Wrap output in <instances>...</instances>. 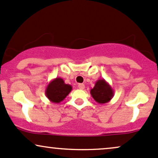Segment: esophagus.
Returning <instances> with one entry per match:
<instances>
[{
	"instance_id": "34e87169",
	"label": "esophagus",
	"mask_w": 158,
	"mask_h": 158,
	"mask_svg": "<svg viewBox=\"0 0 158 158\" xmlns=\"http://www.w3.org/2000/svg\"><path fill=\"white\" fill-rule=\"evenodd\" d=\"M78 88L80 89H84L85 85L83 84H78Z\"/></svg>"
}]
</instances>
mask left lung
<instances>
[{"mask_svg": "<svg viewBox=\"0 0 158 158\" xmlns=\"http://www.w3.org/2000/svg\"><path fill=\"white\" fill-rule=\"evenodd\" d=\"M90 94L94 100L103 104L109 102L114 95V90L104 79H100L95 82V86L90 89Z\"/></svg>", "mask_w": 158, "mask_h": 158, "instance_id": "obj_1", "label": "left lung"}]
</instances>
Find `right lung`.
Returning a JSON list of instances; mask_svg holds the SVG:
<instances>
[{
	"label": "right lung",
	"mask_w": 158,
	"mask_h": 158,
	"mask_svg": "<svg viewBox=\"0 0 158 158\" xmlns=\"http://www.w3.org/2000/svg\"><path fill=\"white\" fill-rule=\"evenodd\" d=\"M72 89V86L70 84H65L61 77H56L48 84L45 89V95L50 102L59 104L64 100Z\"/></svg>",
	"instance_id": "add662e5"
}]
</instances>
